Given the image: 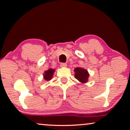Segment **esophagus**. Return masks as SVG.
Returning <instances> with one entry per match:
<instances>
[{"label":"esophagus","instance_id":"esophagus-1","mask_svg":"<svg viewBox=\"0 0 130 130\" xmlns=\"http://www.w3.org/2000/svg\"><path fill=\"white\" fill-rule=\"evenodd\" d=\"M67 63H61L60 64V67L61 68H66L67 67Z\"/></svg>","mask_w":130,"mask_h":130}]
</instances>
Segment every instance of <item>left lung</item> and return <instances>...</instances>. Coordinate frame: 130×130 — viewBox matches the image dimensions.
<instances>
[{"label": "left lung", "instance_id": "obj_1", "mask_svg": "<svg viewBox=\"0 0 130 130\" xmlns=\"http://www.w3.org/2000/svg\"><path fill=\"white\" fill-rule=\"evenodd\" d=\"M74 72H75L74 77L80 83L85 84L88 82L89 74L87 69L81 67H77L74 68Z\"/></svg>", "mask_w": 130, "mask_h": 130}]
</instances>
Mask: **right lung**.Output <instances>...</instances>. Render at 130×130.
Returning <instances> with one entry per match:
<instances>
[{
	"instance_id": "1",
	"label": "right lung",
	"mask_w": 130,
	"mask_h": 130,
	"mask_svg": "<svg viewBox=\"0 0 130 130\" xmlns=\"http://www.w3.org/2000/svg\"><path fill=\"white\" fill-rule=\"evenodd\" d=\"M55 72L54 69H52V68H50L46 71L44 72V73L43 74V79L45 81H49L52 78L53 76L54 73Z\"/></svg>"
}]
</instances>
